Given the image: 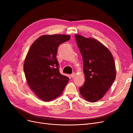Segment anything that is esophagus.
Wrapping results in <instances>:
<instances>
[{"label": "esophagus", "instance_id": "obj_1", "mask_svg": "<svg viewBox=\"0 0 133 133\" xmlns=\"http://www.w3.org/2000/svg\"><path fill=\"white\" fill-rule=\"evenodd\" d=\"M75 75H76V74H75V73H73L72 74H71V78H74Z\"/></svg>", "mask_w": 133, "mask_h": 133}]
</instances>
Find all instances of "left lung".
<instances>
[{
    "label": "left lung",
    "instance_id": "1",
    "mask_svg": "<svg viewBox=\"0 0 133 133\" xmlns=\"http://www.w3.org/2000/svg\"><path fill=\"white\" fill-rule=\"evenodd\" d=\"M83 59L84 84L79 88L81 96L90 102L101 99L116 78L114 60L108 48L98 40L75 34Z\"/></svg>",
    "mask_w": 133,
    "mask_h": 133
}]
</instances>
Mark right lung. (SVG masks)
<instances>
[{"mask_svg": "<svg viewBox=\"0 0 133 133\" xmlns=\"http://www.w3.org/2000/svg\"><path fill=\"white\" fill-rule=\"evenodd\" d=\"M69 35H43L34 41L26 55L24 71L28 85L39 99L50 101L60 96L69 78L60 73L56 58L59 46Z\"/></svg>", "mask_w": 133, "mask_h": 133, "instance_id": "add662e5", "label": "right lung"}]
</instances>
